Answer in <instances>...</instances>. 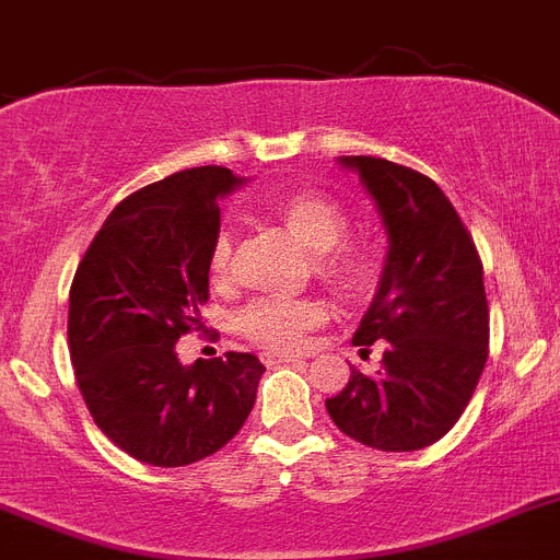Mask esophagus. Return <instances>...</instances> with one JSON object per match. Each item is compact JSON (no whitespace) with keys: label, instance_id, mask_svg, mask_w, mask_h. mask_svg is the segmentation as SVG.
I'll list each match as a JSON object with an SVG mask.
<instances>
[{"label":"esophagus","instance_id":"esophagus-1","mask_svg":"<svg viewBox=\"0 0 560 560\" xmlns=\"http://www.w3.org/2000/svg\"><path fill=\"white\" fill-rule=\"evenodd\" d=\"M304 354H290V351H265L261 362L265 365H281V362H304Z\"/></svg>","mask_w":560,"mask_h":560}]
</instances>
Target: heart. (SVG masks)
<instances>
[{"label": "heart", "instance_id": "heart-1", "mask_svg": "<svg viewBox=\"0 0 560 560\" xmlns=\"http://www.w3.org/2000/svg\"><path fill=\"white\" fill-rule=\"evenodd\" d=\"M268 218L315 256L312 261L315 276L335 292L357 299L374 287L380 259L368 245H342V236L349 231V214L340 203L320 192H287L270 200ZM231 261H234V243L231 234L223 231L211 245L209 259L211 279L218 284L231 279ZM320 324H324V306L315 301L259 299L236 317V326L248 340L276 351L295 349Z\"/></svg>", "mask_w": 560, "mask_h": 560}]
</instances>
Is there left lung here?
Wrapping results in <instances>:
<instances>
[{
    "instance_id": "8db88e82",
    "label": "left lung",
    "mask_w": 560,
    "mask_h": 560,
    "mask_svg": "<svg viewBox=\"0 0 560 560\" xmlns=\"http://www.w3.org/2000/svg\"><path fill=\"white\" fill-rule=\"evenodd\" d=\"M337 161L357 173L387 234L380 284L354 331V346L382 342L385 357L374 376L351 368L326 410L371 450H424L455 427L486 368L482 261L435 180L374 155Z\"/></svg>"
}]
</instances>
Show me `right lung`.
<instances>
[{"mask_svg":"<svg viewBox=\"0 0 560 560\" xmlns=\"http://www.w3.org/2000/svg\"><path fill=\"white\" fill-rule=\"evenodd\" d=\"M245 184L192 167L144 186L110 211L69 292V354L94 424L150 466L214 455L240 432L265 365L229 351L184 365L180 335L209 301L220 200Z\"/></svg>","mask_w":560,"mask_h":560,"instance_id":"right-lung-1","label":"right lung"}]
</instances>
